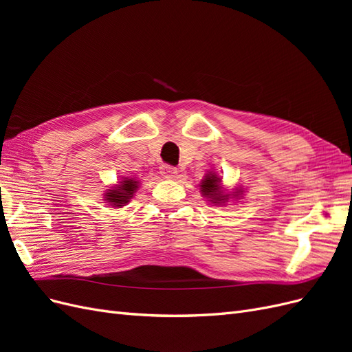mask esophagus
<instances>
[{
    "mask_svg": "<svg viewBox=\"0 0 352 352\" xmlns=\"http://www.w3.org/2000/svg\"><path fill=\"white\" fill-rule=\"evenodd\" d=\"M160 175H162L164 179H173L177 175L176 167L170 166V164H163L160 167Z\"/></svg>",
    "mask_w": 352,
    "mask_h": 352,
    "instance_id": "34e87169",
    "label": "esophagus"
}]
</instances>
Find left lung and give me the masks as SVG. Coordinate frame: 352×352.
<instances>
[{
	"label": "left lung",
	"instance_id": "obj_1",
	"mask_svg": "<svg viewBox=\"0 0 352 352\" xmlns=\"http://www.w3.org/2000/svg\"><path fill=\"white\" fill-rule=\"evenodd\" d=\"M220 182L221 179L216 175V173H208L204 180L201 182V194L204 195L206 198H208V201H211L212 204H223V202L228 201L230 194H223L221 189H220ZM242 194V190L238 189L236 192H232V198H236Z\"/></svg>",
	"mask_w": 352,
	"mask_h": 352
}]
</instances>
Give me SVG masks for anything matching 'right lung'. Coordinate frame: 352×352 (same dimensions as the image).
Here are the masks:
<instances>
[{"instance_id":"add662e5","label":"right lung","mask_w":352,"mask_h":352,"mask_svg":"<svg viewBox=\"0 0 352 352\" xmlns=\"http://www.w3.org/2000/svg\"><path fill=\"white\" fill-rule=\"evenodd\" d=\"M138 188V180L135 179H127L124 177L120 185L114 186L113 189H109L105 192V201L110 202V206L113 207H123L126 206V202H129V199L133 197L135 190Z\"/></svg>"}]
</instances>
